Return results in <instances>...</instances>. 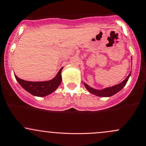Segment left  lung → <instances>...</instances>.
Returning a JSON list of instances; mask_svg holds the SVG:
<instances>
[{"mask_svg":"<svg viewBox=\"0 0 146 146\" xmlns=\"http://www.w3.org/2000/svg\"><path fill=\"white\" fill-rule=\"evenodd\" d=\"M131 73V71L130 72L128 76L120 84H117V85L115 86H112L110 87H107V88H103V89H96V88H92V87H91L90 86H88V84H86L85 82H82V83H83L84 86L86 87L87 91L89 93H91V94H94V95L99 96V97H110V96L116 94L117 93H118L119 91H120L123 88H124V86L127 84V82H128L129 77H130Z\"/></svg>","mask_w":146,"mask_h":146,"instance_id":"left-lung-1","label":"left lung"}]
</instances>
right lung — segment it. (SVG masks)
I'll return each instance as SVG.
<instances>
[{
  "instance_id": "right-lung-1",
  "label": "right lung",
  "mask_w": 146,
  "mask_h": 146,
  "mask_svg": "<svg viewBox=\"0 0 146 146\" xmlns=\"http://www.w3.org/2000/svg\"><path fill=\"white\" fill-rule=\"evenodd\" d=\"M63 67L58 72L56 76L53 79L44 82H29L19 79L17 76H15L16 80L20 84L21 86L31 94V95L38 97H44L53 93L58 88L62 82V72Z\"/></svg>"
}]
</instances>
